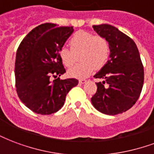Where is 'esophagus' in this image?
<instances>
[{
    "instance_id": "34e87169",
    "label": "esophagus",
    "mask_w": 154,
    "mask_h": 154,
    "mask_svg": "<svg viewBox=\"0 0 154 154\" xmlns=\"http://www.w3.org/2000/svg\"><path fill=\"white\" fill-rule=\"evenodd\" d=\"M79 82H80L81 84H84V83L86 82V79H80V80H79Z\"/></svg>"
}]
</instances>
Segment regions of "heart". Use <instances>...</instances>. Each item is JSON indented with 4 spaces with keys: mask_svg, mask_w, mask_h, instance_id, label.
<instances>
[{
    "mask_svg": "<svg viewBox=\"0 0 154 154\" xmlns=\"http://www.w3.org/2000/svg\"><path fill=\"white\" fill-rule=\"evenodd\" d=\"M70 47L60 48L59 57L65 67H71L77 60V55L80 53L81 62L71 68L68 74L69 77L84 78L87 77L95 68H101L108 61L110 54V46L108 41L101 36L85 31H79L74 34L70 40Z\"/></svg>",
    "mask_w": 154,
    "mask_h": 154,
    "instance_id": "b5f03b06",
    "label": "heart"
}]
</instances>
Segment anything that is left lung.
<instances>
[{"label": "left lung", "mask_w": 154, "mask_h": 154, "mask_svg": "<svg viewBox=\"0 0 154 154\" xmlns=\"http://www.w3.org/2000/svg\"><path fill=\"white\" fill-rule=\"evenodd\" d=\"M93 29L108 41L110 54L94 76L103 82L96 83L91 103L103 114L122 113L135 104L142 91L144 68L140 53L134 41L112 25H94Z\"/></svg>", "instance_id": "obj_1"}]
</instances>
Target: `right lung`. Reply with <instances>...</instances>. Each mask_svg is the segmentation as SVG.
<instances>
[{"label":"right lung","mask_w":154,"mask_h":154,"mask_svg":"<svg viewBox=\"0 0 154 154\" xmlns=\"http://www.w3.org/2000/svg\"><path fill=\"white\" fill-rule=\"evenodd\" d=\"M72 27L54 23L37 26L25 36L17 50L15 85L17 94L26 107L36 113L58 112L66 95L78 84L75 78L51 81L65 72L59 51L73 32Z\"/></svg>","instance_id":"1"}]
</instances>
